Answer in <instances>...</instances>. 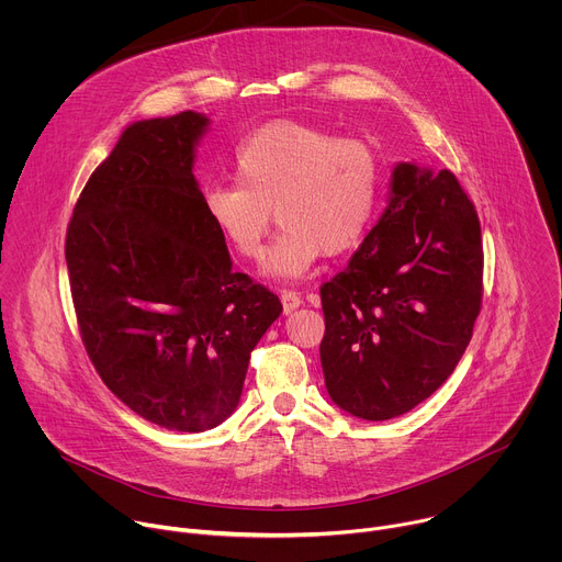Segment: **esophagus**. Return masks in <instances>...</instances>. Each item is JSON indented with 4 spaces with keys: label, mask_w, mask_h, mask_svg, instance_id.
I'll use <instances>...</instances> for the list:
<instances>
[{
    "label": "esophagus",
    "mask_w": 562,
    "mask_h": 562,
    "mask_svg": "<svg viewBox=\"0 0 562 562\" xmlns=\"http://www.w3.org/2000/svg\"><path fill=\"white\" fill-rule=\"evenodd\" d=\"M280 300H282L284 313H291L293 308H297L302 304V297L295 291H280Z\"/></svg>",
    "instance_id": "1"
}]
</instances>
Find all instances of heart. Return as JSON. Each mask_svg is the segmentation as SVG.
I'll return each instance as SVG.
<instances>
[{
    "mask_svg": "<svg viewBox=\"0 0 562 562\" xmlns=\"http://www.w3.org/2000/svg\"><path fill=\"white\" fill-rule=\"evenodd\" d=\"M233 178L204 191V211L239 258L258 260L273 209L282 231L265 269L276 278H300L319 256L358 249L382 193V165L369 142L293 120L269 122L239 142Z\"/></svg>",
    "mask_w": 562,
    "mask_h": 562,
    "instance_id": "1",
    "label": "heart"
}]
</instances>
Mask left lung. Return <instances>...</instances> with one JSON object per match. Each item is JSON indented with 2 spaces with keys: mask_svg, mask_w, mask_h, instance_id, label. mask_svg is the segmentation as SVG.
<instances>
[{
  "mask_svg": "<svg viewBox=\"0 0 562 562\" xmlns=\"http://www.w3.org/2000/svg\"><path fill=\"white\" fill-rule=\"evenodd\" d=\"M483 235L451 171L397 165L349 267L319 286L334 403L364 420L412 412L453 373L483 306Z\"/></svg>",
  "mask_w": 562,
  "mask_h": 562,
  "instance_id": "8db88e82",
  "label": "left lung"
}]
</instances>
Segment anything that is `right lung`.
I'll return each instance as SVG.
<instances>
[{"mask_svg":"<svg viewBox=\"0 0 562 562\" xmlns=\"http://www.w3.org/2000/svg\"><path fill=\"white\" fill-rule=\"evenodd\" d=\"M209 120L184 111L128 126L91 173L66 228L82 345L144 420L200 434L228 418L280 297L231 271L193 178Z\"/></svg>","mask_w":562,"mask_h":562,"instance_id":"add662e5","label":"right lung"}]
</instances>
